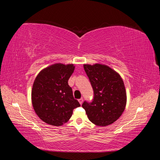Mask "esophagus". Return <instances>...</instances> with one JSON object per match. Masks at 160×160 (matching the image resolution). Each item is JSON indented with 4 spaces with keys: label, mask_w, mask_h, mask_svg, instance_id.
<instances>
[{
    "label": "esophagus",
    "mask_w": 160,
    "mask_h": 160,
    "mask_svg": "<svg viewBox=\"0 0 160 160\" xmlns=\"http://www.w3.org/2000/svg\"><path fill=\"white\" fill-rule=\"evenodd\" d=\"M83 98H81V99H79V103L81 105L82 103H83Z\"/></svg>",
    "instance_id": "34e87169"
}]
</instances>
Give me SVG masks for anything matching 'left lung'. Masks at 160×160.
I'll use <instances>...</instances> for the list:
<instances>
[{
	"mask_svg": "<svg viewBox=\"0 0 160 160\" xmlns=\"http://www.w3.org/2000/svg\"><path fill=\"white\" fill-rule=\"evenodd\" d=\"M93 90L92 102L85 101L82 107L91 122L98 126H106L118 120L127 101L125 85L121 76L109 67L84 65Z\"/></svg>",
	"mask_w": 160,
	"mask_h": 160,
	"instance_id": "1",
	"label": "left lung"
}]
</instances>
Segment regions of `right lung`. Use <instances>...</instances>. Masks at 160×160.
I'll return each mask as SVG.
<instances>
[{"label":"right lung","mask_w":160,"mask_h":160,"mask_svg":"<svg viewBox=\"0 0 160 160\" xmlns=\"http://www.w3.org/2000/svg\"><path fill=\"white\" fill-rule=\"evenodd\" d=\"M74 69L72 64L57 63L42 70L37 76L32 89V104L44 122L60 126L68 122L73 109L80 106L68 85Z\"/></svg>","instance_id":"obj_1"}]
</instances>
